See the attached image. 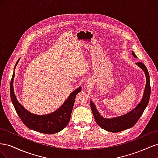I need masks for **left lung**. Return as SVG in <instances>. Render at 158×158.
Returning <instances> with one entry per match:
<instances>
[{
  "instance_id": "1",
  "label": "left lung",
  "mask_w": 158,
  "mask_h": 158,
  "mask_svg": "<svg viewBox=\"0 0 158 158\" xmlns=\"http://www.w3.org/2000/svg\"><path fill=\"white\" fill-rule=\"evenodd\" d=\"M132 55L135 57H137L134 52H132ZM136 64L139 66L144 71L146 76V84L142 101L132 111L125 114V115L118 117L113 118H105L100 116V114L95 107L94 103L92 102H90L91 109L92 111L95 120L98 125L104 130L111 132H118L134 127L148 106L151 93L149 73H148L146 66L141 62H138Z\"/></svg>"
}]
</instances>
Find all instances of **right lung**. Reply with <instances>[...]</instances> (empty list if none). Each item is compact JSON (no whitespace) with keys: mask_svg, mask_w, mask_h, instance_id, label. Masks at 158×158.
I'll return each mask as SVG.
<instances>
[{"mask_svg":"<svg viewBox=\"0 0 158 158\" xmlns=\"http://www.w3.org/2000/svg\"><path fill=\"white\" fill-rule=\"evenodd\" d=\"M18 61L19 59L17 60L14 66V70H15ZM14 75L15 74L14 73L10 81V98L18 115L22 121L24 123V125L33 131L48 134V135L57 133L64 128L69 123L75 98L76 95L81 91V87L74 91L69 95V98L66 100L63 106L56 111L51 114H47V115H36L27 111L18 102L13 89Z\"/></svg>","mask_w":158,"mask_h":158,"instance_id":"right-lung-1","label":"right lung"}]
</instances>
